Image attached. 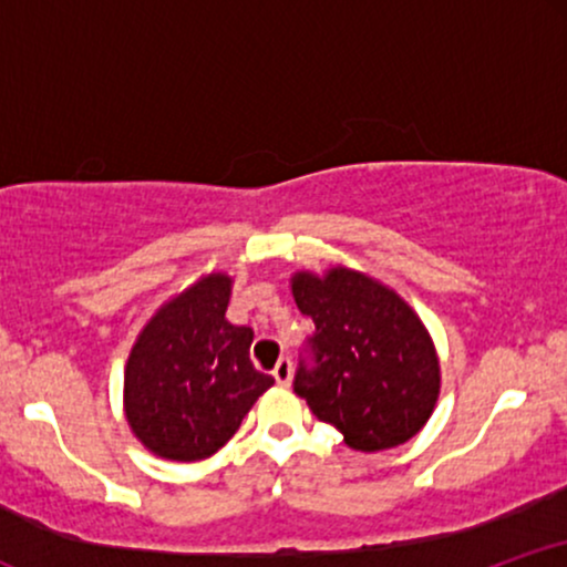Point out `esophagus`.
Here are the masks:
<instances>
[{
  "label": "esophagus",
  "mask_w": 567,
  "mask_h": 567,
  "mask_svg": "<svg viewBox=\"0 0 567 567\" xmlns=\"http://www.w3.org/2000/svg\"><path fill=\"white\" fill-rule=\"evenodd\" d=\"M271 375H275V381L279 383V386H288L292 379V362L288 360V357H282V360L277 362V368L271 370Z\"/></svg>",
  "instance_id": "34e87169"
}]
</instances>
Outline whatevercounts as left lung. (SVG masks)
<instances>
[{"label": "left lung", "instance_id": "obj_1", "mask_svg": "<svg viewBox=\"0 0 567 567\" xmlns=\"http://www.w3.org/2000/svg\"><path fill=\"white\" fill-rule=\"evenodd\" d=\"M292 298L315 320L296 389L311 413L336 426L354 451L396 447L421 432L440 396L432 336L379 279L333 266L322 277L296 271Z\"/></svg>", "mask_w": 567, "mask_h": 567}]
</instances>
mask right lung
Returning <instances> with one entry per match:
<instances>
[{
    "mask_svg": "<svg viewBox=\"0 0 567 567\" xmlns=\"http://www.w3.org/2000/svg\"><path fill=\"white\" fill-rule=\"evenodd\" d=\"M231 277L213 271L162 303L125 365V419L146 451L202 461L234 437L275 379L250 362L252 330L226 320Z\"/></svg>",
    "mask_w": 567,
    "mask_h": 567,
    "instance_id": "1",
    "label": "right lung"
}]
</instances>
